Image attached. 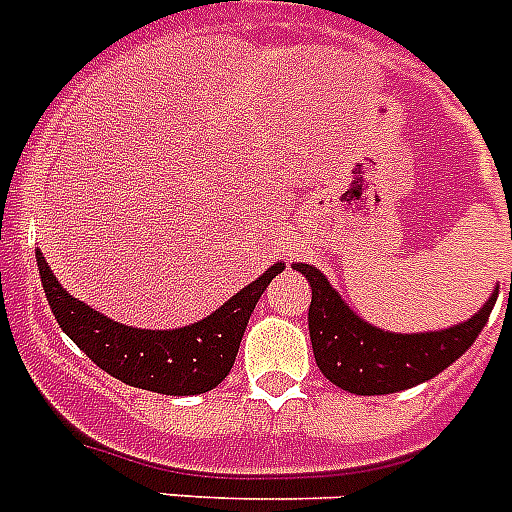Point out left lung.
<instances>
[{
	"mask_svg": "<svg viewBox=\"0 0 512 512\" xmlns=\"http://www.w3.org/2000/svg\"><path fill=\"white\" fill-rule=\"evenodd\" d=\"M310 282L312 354L325 379L351 395H392L428 382L454 364L485 328L497 292L464 323L425 333H392L356 315L318 266L292 264Z\"/></svg>",
	"mask_w": 512,
	"mask_h": 512,
	"instance_id": "left-lung-1",
	"label": "left lung"
}]
</instances>
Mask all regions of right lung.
<instances>
[{"instance_id": "right-lung-1", "label": "right lung", "mask_w": 512, "mask_h": 512, "mask_svg": "<svg viewBox=\"0 0 512 512\" xmlns=\"http://www.w3.org/2000/svg\"><path fill=\"white\" fill-rule=\"evenodd\" d=\"M35 259L58 325L102 372L138 390L174 397L202 395L228 377L253 307L271 279L284 271L282 261H277L197 323L151 330L117 323L87 302L76 300L61 287L40 248Z\"/></svg>"}]
</instances>
